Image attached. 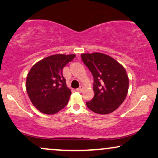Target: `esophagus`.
Here are the masks:
<instances>
[{
	"label": "esophagus",
	"mask_w": 158,
	"mask_h": 158,
	"mask_svg": "<svg viewBox=\"0 0 158 158\" xmlns=\"http://www.w3.org/2000/svg\"><path fill=\"white\" fill-rule=\"evenodd\" d=\"M83 85H81L78 88H77V89H76L77 91H78V92H82V91H83Z\"/></svg>",
	"instance_id": "34e87169"
}]
</instances>
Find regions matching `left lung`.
Wrapping results in <instances>:
<instances>
[{
    "mask_svg": "<svg viewBox=\"0 0 158 158\" xmlns=\"http://www.w3.org/2000/svg\"><path fill=\"white\" fill-rule=\"evenodd\" d=\"M83 63L94 76V97L86 102L92 111L108 114L117 109L126 98L129 78L122 64L103 53L81 54Z\"/></svg>",
    "mask_w": 158,
    "mask_h": 158,
    "instance_id": "1",
    "label": "left lung"
}]
</instances>
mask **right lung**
<instances>
[{
	"mask_svg": "<svg viewBox=\"0 0 158 158\" xmlns=\"http://www.w3.org/2000/svg\"><path fill=\"white\" fill-rule=\"evenodd\" d=\"M75 55H54L33 65L26 82L27 91L33 105L42 113H57L68 104L71 90L66 85L62 69Z\"/></svg>",
	"mask_w": 158,
	"mask_h": 158,
	"instance_id": "obj_1",
	"label": "right lung"
}]
</instances>
